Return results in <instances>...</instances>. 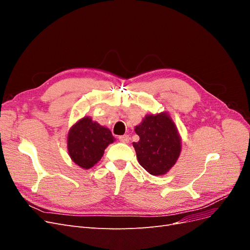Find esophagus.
Wrapping results in <instances>:
<instances>
[{
  "mask_svg": "<svg viewBox=\"0 0 250 250\" xmlns=\"http://www.w3.org/2000/svg\"><path fill=\"white\" fill-rule=\"evenodd\" d=\"M119 141L122 142V143H129L130 138H129V135H128V134H124V135H121V137H119Z\"/></svg>",
  "mask_w": 250,
  "mask_h": 250,
  "instance_id": "34e87169",
  "label": "esophagus"
}]
</instances>
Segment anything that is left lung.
<instances>
[{
    "label": "left lung",
    "mask_w": 250,
    "mask_h": 250,
    "mask_svg": "<svg viewBox=\"0 0 250 250\" xmlns=\"http://www.w3.org/2000/svg\"><path fill=\"white\" fill-rule=\"evenodd\" d=\"M140 141L133 143L138 162L151 175L167 174L181 152V138L167 111L150 113L134 127Z\"/></svg>",
    "instance_id": "obj_1"
}]
</instances>
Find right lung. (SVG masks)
Masks as SVG:
<instances>
[{
	"label": "right lung",
	"mask_w": 250,
	"mask_h": 250,
	"mask_svg": "<svg viewBox=\"0 0 250 250\" xmlns=\"http://www.w3.org/2000/svg\"><path fill=\"white\" fill-rule=\"evenodd\" d=\"M115 140L108 128L85 116L67 133V152L80 168L89 169L101 160L104 150Z\"/></svg>",
	"instance_id": "right-lung-1"
}]
</instances>
